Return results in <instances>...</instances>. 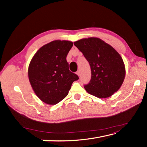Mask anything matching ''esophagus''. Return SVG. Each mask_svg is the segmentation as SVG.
Segmentation results:
<instances>
[{"label": "esophagus", "mask_w": 147, "mask_h": 147, "mask_svg": "<svg viewBox=\"0 0 147 147\" xmlns=\"http://www.w3.org/2000/svg\"><path fill=\"white\" fill-rule=\"evenodd\" d=\"M76 74H78V76H80V71H78L76 72Z\"/></svg>", "instance_id": "1"}]
</instances>
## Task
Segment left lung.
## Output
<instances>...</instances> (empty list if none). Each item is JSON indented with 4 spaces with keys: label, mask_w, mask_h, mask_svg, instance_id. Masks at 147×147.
Listing matches in <instances>:
<instances>
[{
    "label": "left lung",
    "mask_w": 147,
    "mask_h": 147,
    "mask_svg": "<svg viewBox=\"0 0 147 147\" xmlns=\"http://www.w3.org/2000/svg\"><path fill=\"white\" fill-rule=\"evenodd\" d=\"M89 62L92 76L86 91L98 98H107L120 88L125 78L123 59L110 45L98 38H83L74 43Z\"/></svg>",
    "instance_id": "left-lung-1"
}]
</instances>
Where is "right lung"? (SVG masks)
<instances>
[{
  "label": "right lung",
  "mask_w": 147,
  "mask_h": 147,
  "mask_svg": "<svg viewBox=\"0 0 147 147\" xmlns=\"http://www.w3.org/2000/svg\"><path fill=\"white\" fill-rule=\"evenodd\" d=\"M73 43L55 40L42 47L28 67V78L33 91L43 102L55 105L68 94L74 81L79 79L69 69L66 57Z\"/></svg>",
  "instance_id": "obj_1"
}]
</instances>
